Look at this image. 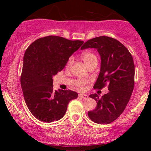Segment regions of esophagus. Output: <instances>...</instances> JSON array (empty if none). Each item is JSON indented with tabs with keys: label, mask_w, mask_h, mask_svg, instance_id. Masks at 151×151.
<instances>
[{
	"label": "esophagus",
	"mask_w": 151,
	"mask_h": 151,
	"mask_svg": "<svg viewBox=\"0 0 151 151\" xmlns=\"http://www.w3.org/2000/svg\"><path fill=\"white\" fill-rule=\"evenodd\" d=\"M79 97L82 99H88V96L86 94H81V93H80V94H79Z\"/></svg>",
	"instance_id": "1"
}]
</instances>
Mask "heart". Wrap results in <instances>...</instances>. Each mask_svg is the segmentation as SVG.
<instances>
[{"mask_svg":"<svg viewBox=\"0 0 151 151\" xmlns=\"http://www.w3.org/2000/svg\"><path fill=\"white\" fill-rule=\"evenodd\" d=\"M81 57L82 59L83 60L84 63L86 64V65L87 66V67L92 63H98V57H97V55L95 54V53L92 52H88H88H84L82 53ZM72 63H73V58H69V60H67V64H66V67H67V69H69V68L71 67ZM85 83L86 82L84 81V80H78L76 82V85L77 87L80 88V89H82V88L84 87Z\"/></svg>","mask_w":151,"mask_h":151,"instance_id":"1","label":"heart"}]
</instances>
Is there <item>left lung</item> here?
<instances>
[{"instance_id": "left-lung-1", "label": "left lung", "mask_w": 151, "mask_h": 151, "mask_svg": "<svg viewBox=\"0 0 151 151\" xmlns=\"http://www.w3.org/2000/svg\"><path fill=\"white\" fill-rule=\"evenodd\" d=\"M97 49L101 57L100 72L93 88L102 89L108 85L109 91L102 98L89 97L97 102L96 108L88 111L89 118L98 124H110L119 117L127 106L134 88L135 65L132 55L123 44L109 36L92 38L81 49Z\"/></svg>"}]
</instances>
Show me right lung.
<instances>
[{
  "label": "right lung",
  "mask_w": 151,
  "mask_h": 151,
  "mask_svg": "<svg viewBox=\"0 0 151 151\" xmlns=\"http://www.w3.org/2000/svg\"><path fill=\"white\" fill-rule=\"evenodd\" d=\"M81 40L49 36L32 42L26 49L20 84L29 110L38 120L51 122L65 115L69 102L78 94L71 90L53 91V76L81 47Z\"/></svg>",
  "instance_id": "right-lung-1"
}]
</instances>
